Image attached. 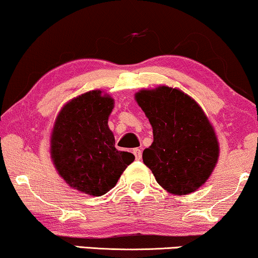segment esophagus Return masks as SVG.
<instances>
[{
  "instance_id": "34e87169",
  "label": "esophagus",
  "mask_w": 258,
  "mask_h": 258,
  "mask_svg": "<svg viewBox=\"0 0 258 258\" xmlns=\"http://www.w3.org/2000/svg\"><path fill=\"white\" fill-rule=\"evenodd\" d=\"M133 154L135 155L136 160H141V158H142V150L139 149V148H135V149L133 150Z\"/></svg>"
}]
</instances>
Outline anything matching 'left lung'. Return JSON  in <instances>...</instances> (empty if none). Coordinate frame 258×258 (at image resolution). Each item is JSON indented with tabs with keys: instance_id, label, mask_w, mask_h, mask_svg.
<instances>
[{
	"instance_id": "8db88e82",
	"label": "left lung",
	"mask_w": 258,
	"mask_h": 258,
	"mask_svg": "<svg viewBox=\"0 0 258 258\" xmlns=\"http://www.w3.org/2000/svg\"><path fill=\"white\" fill-rule=\"evenodd\" d=\"M135 101L153 126L143 162L172 195H188L208 181L220 156L216 133L200 104L178 88L141 89Z\"/></svg>"
}]
</instances>
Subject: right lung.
Listing matches in <instances>:
<instances>
[{"mask_svg":"<svg viewBox=\"0 0 258 258\" xmlns=\"http://www.w3.org/2000/svg\"><path fill=\"white\" fill-rule=\"evenodd\" d=\"M114 98L103 90H90L67 102L50 133V157L57 174L70 188L102 196L116 185L135 160L115 148L108 119Z\"/></svg>","mask_w":258,"mask_h":258,"instance_id":"add662e5","label":"right lung"}]
</instances>
